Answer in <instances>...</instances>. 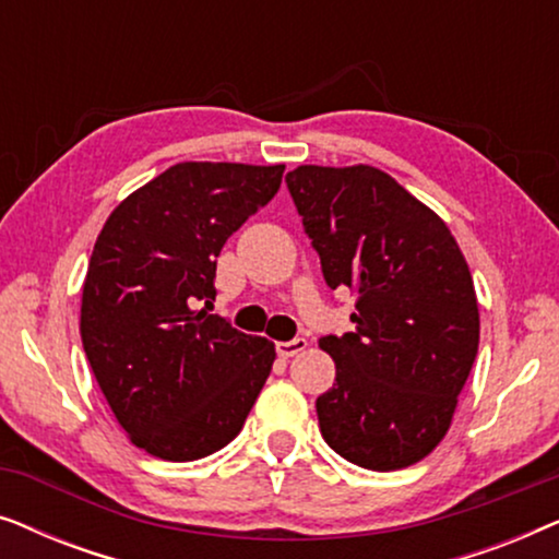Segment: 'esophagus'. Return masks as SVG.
I'll return each mask as SVG.
<instances>
[{
	"label": "esophagus",
	"mask_w": 559,
	"mask_h": 559,
	"mask_svg": "<svg viewBox=\"0 0 559 559\" xmlns=\"http://www.w3.org/2000/svg\"><path fill=\"white\" fill-rule=\"evenodd\" d=\"M308 348V341L305 338H293V341H282L277 343V356L280 358H293L295 354H300V350Z\"/></svg>",
	"instance_id": "1"
}]
</instances>
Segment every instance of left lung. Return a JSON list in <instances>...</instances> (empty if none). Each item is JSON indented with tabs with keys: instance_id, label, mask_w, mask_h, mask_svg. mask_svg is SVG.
<instances>
[{
	"instance_id": "obj_1",
	"label": "left lung",
	"mask_w": 559,
	"mask_h": 559,
	"mask_svg": "<svg viewBox=\"0 0 559 559\" xmlns=\"http://www.w3.org/2000/svg\"><path fill=\"white\" fill-rule=\"evenodd\" d=\"M285 182L325 285L358 295L354 331L320 338L335 361L320 432L361 468H407L445 438L476 361L468 264L445 221L377 167L300 165Z\"/></svg>"
}]
</instances>
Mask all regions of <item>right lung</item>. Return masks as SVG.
<instances>
[{
  "instance_id": "obj_1",
  "label": "right lung",
  "mask_w": 559,
  "mask_h": 559,
  "mask_svg": "<svg viewBox=\"0 0 559 559\" xmlns=\"http://www.w3.org/2000/svg\"><path fill=\"white\" fill-rule=\"evenodd\" d=\"M282 173L173 165L98 234L83 282V350L119 425L150 455L186 463L228 445L270 377L274 343L209 310L216 257L272 201Z\"/></svg>"
}]
</instances>
